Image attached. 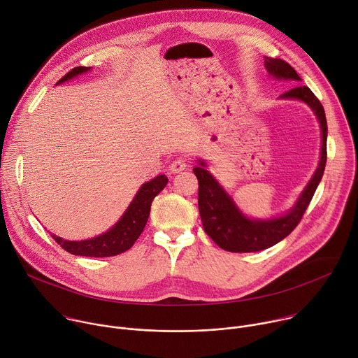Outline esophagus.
I'll use <instances>...</instances> for the list:
<instances>
[{"mask_svg": "<svg viewBox=\"0 0 358 358\" xmlns=\"http://www.w3.org/2000/svg\"><path fill=\"white\" fill-rule=\"evenodd\" d=\"M187 166H188V163H187V160L185 159H182V157H178V159H176L173 163H171V166H170V170H171V173H180V171H182V170H185L187 169Z\"/></svg>", "mask_w": 358, "mask_h": 358, "instance_id": "34e87169", "label": "esophagus"}]
</instances>
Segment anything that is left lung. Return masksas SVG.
I'll use <instances>...</instances> for the list:
<instances>
[{
    "mask_svg": "<svg viewBox=\"0 0 358 358\" xmlns=\"http://www.w3.org/2000/svg\"><path fill=\"white\" fill-rule=\"evenodd\" d=\"M265 68L278 80L300 82L296 71L282 59L265 58ZM279 99L301 100L316 115L322 130V151L319 166L299 195L294 206L283 215L268 220L246 217L235 203L234 198L224 189L215 177L207 170V163L198 160L194 174L198 178V208L203 231L222 249L228 252H258L271 248L285 239L300 222L306 208L322 181L327 160V120L320 100L308 86H294L280 94Z\"/></svg>",
    "mask_w": 358,
    "mask_h": 358,
    "instance_id": "obj_1",
    "label": "left lung"
}]
</instances>
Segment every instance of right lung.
Segmentation results:
<instances>
[{
    "label": "right lung",
    "instance_id": "1",
    "mask_svg": "<svg viewBox=\"0 0 358 358\" xmlns=\"http://www.w3.org/2000/svg\"><path fill=\"white\" fill-rule=\"evenodd\" d=\"M90 71V66H78L73 68L69 73H66L59 82L64 83L66 80H71L82 73H86ZM169 178L164 174L157 176L147 182H144L137 194L134 195L130 206L124 211V214L120 217V220L105 234H100L90 239L83 241H68L61 236L52 235V238L69 253L79 255V257H90V258H106V257H115V255L123 253L127 249L133 246V243L137 241L140 234L143 232L148 215L151 202L155 199L160 191L164 189L167 185Z\"/></svg>",
    "mask_w": 358,
    "mask_h": 358
}]
</instances>
